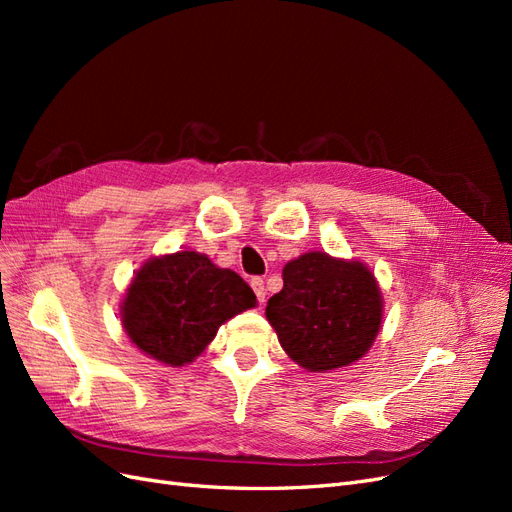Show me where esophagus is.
I'll return each mask as SVG.
<instances>
[{"instance_id": "obj_1", "label": "esophagus", "mask_w": 512, "mask_h": 512, "mask_svg": "<svg viewBox=\"0 0 512 512\" xmlns=\"http://www.w3.org/2000/svg\"><path fill=\"white\" fill-rule=\"evenodd\" d=\"M252 288L256 292V297L260 303H265V297H267V288H265V282H262V277H254L252 280Z\"/></svg>"}]
</instances>
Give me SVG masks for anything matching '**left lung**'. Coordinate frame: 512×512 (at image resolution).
I'll list each match as a JSON object with an SVG mask.
<instances>
[{
    "instance_id": "8db88e82",
    "label": "left lung",
    "mask_w": 512,
    "mask_h": 512,
    "mask_svg": "<svg viewBox=\"0 0 512 512\" xmlns=\"http://www.w3.org/2000/svg\"><path fill=\"white\" fill-rule=\"evenodd\" d=\"M284 288L267 303V320L290 359L307 371L346 367L374 344L382 292L359 260L307 252L282 271Z\"/></svg>"
}]
</instances>
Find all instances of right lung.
I'll use <instances>...</instances> for the list:
<instances>
[{"label": "right lung", "instance_id": "1", "mask_svg": "<svg viewBox=\"0 0 512 512\" xmlns=\"http://www.w3.org/2000/svg\"><path fill=\"white\" fill-rule=\"evenodd\" d=\"M254 305L256 294L241 275L185 250L149 258L136 271L121 324L138 350L181 367L200 356L226 320Z\"/></svg>", "mask_w": 512, "mask_h": 512}]
</instances>
